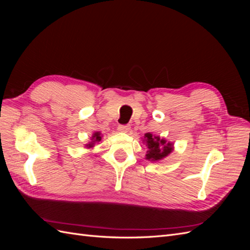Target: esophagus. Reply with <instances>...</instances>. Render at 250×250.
<instances>
[{
  "label": "esophagus",
  "instance_id": "obj_1",
  "mask_svg": "<svg viewBox=\"0 0 250 250\" xmlns=\"http://www.w3.org/2000/svg\"><path fill=\"white\" fill-rule=\"evenodd\" d=\"M118 130L121 131V132H127V131L130 130V126L129 125H119Z\"/></svg>",
  "mask_w": 250,
  "mask_h": 250
}]
</instances>
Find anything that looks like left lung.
I'll list each match as a JSON object with an SVG mask.
<instances>
[{"instance_id":"left-lung-1","label":"left lung","mask_w":250,"mask_h":250,"mask_svg":"<svg viewBox=\"0 0 250 250\" xmlns=\"http://www.w3.org/2000/svg\"><path fill=\"white\" fill-rule=\"evenodd\" d=\"M144 141L147 147L146 158L149 161H160L170 154L173 150L171 143H166L165 140H161L160 137H154L151 133H146Z\"/></svg>"}]
</instances>
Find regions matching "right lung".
<instances>
[{
    "instance_id": "add662e5",
    "label": "right lung",
    "mask_w": 250,
    "mask_h": 250,
    "mask_svg": "<svg viewBox=\"0 0 250 250\" xmlns=\"http://www.w3.org/2000/svg\"><path fill=\"white\" fill-rule=\"evenodd\" d=\"M101 141V137H100V132H95L94 135H93V139H92V142H90L88 145H86L87 148H93L95 143L96 142H100Z\"/></svg>"
}]
</instances>
